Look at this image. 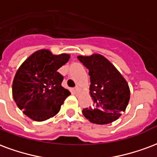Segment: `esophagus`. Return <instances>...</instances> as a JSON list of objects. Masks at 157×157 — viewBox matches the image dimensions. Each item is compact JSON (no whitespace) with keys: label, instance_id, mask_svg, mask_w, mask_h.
<instances>
[{"label":"esophagus","instance_id":"1","mask_svg":"<svg viewBox=\"0 0 157 157\" xmlns=\"http://www.w3.org/2000/svg\"><path fill=\"white\" fill-rule=\"evenodd\" d=\"M75 92H76V93H80V92H81V88L79 86L75 87Z\"/></svg>","mask_w":157,"mask_h":157}]
</instances>
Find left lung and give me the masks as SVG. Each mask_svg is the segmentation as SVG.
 Returning a JSON list of instances; mask_svg holds the SVG:
<instances>
[{
    "instance_id": "8db88e82",
    "label": "left lung",
    "mask_w": 157,
    "mask_h": 157,
    "mask_svg": "<svg viewBox=\"0 0 157 157\" xmlns=\"http://www.w3.org/2000/svg\"><path fill=\"white\" fill-rule=\"evenodd\" d=\"M77 58L89 70L91 107L82 110L90 123L107 124L117 120L125 111L130 99L128 84L104 56L94 53Z\"/></svg>"
}]
</instances>
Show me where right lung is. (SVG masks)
Returning <instances> with one entry per match:
<instances>
[{"instance_id": "1", "label": "right lung", "mask_w": 157, "mask_h": 157, "mask_svg": "<svg viewBox=\"0 0 157 157\" xmlns=\"http://www.w3.org/2000/svg\"><path fill=\"white\" fill-rule=\"evenodd\" d=\"M70 55L52 54L40 49L21 64L12 84V95L20 110L34 121L52 118L61 109L70 91L62 86L63 76L57 71Z\"/></svg>"}]
</instances>
